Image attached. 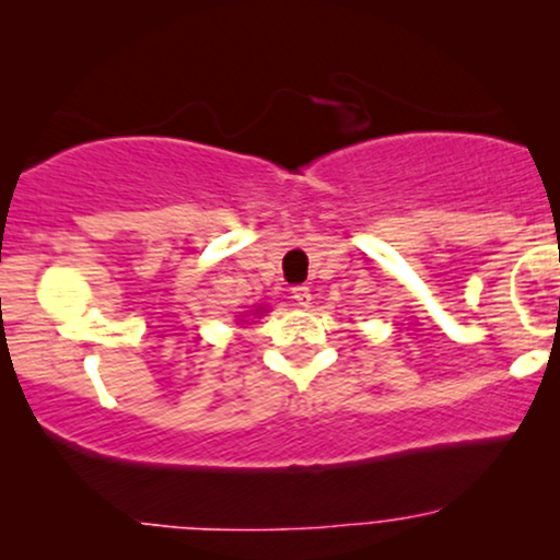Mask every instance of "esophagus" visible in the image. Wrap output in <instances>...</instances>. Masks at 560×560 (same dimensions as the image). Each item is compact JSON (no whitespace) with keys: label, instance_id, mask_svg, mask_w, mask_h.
I'll list each match as a JSON object with an SVG mask.
<instances>
[{"label":"esophagus","instance_id":"34e87169","mask_svg":"<svg viewBox=\"0 0 560 560\" xmlns=\"http://www.w3.org/2000/svg\"><path fill=\"white\" fill-rule=\"evenodd\" d=\"M292 298L298 300V305H300V307H311V300H313L311 287H305V284L292 287Z\"/></svg>","mask_w":560,"mask_h":560}]
</instances>
